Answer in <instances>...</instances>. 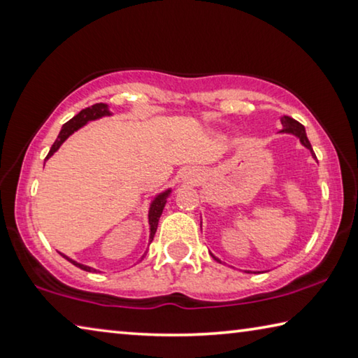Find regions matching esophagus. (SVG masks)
Returning a JSON list of instances; mask_svg holds the SVG:
<instances>
[{
  "label": "esophagus",
  "instance_id": "34e87169",
  "mask_svg": "<svg viewBox=\"0 0 358 358\" xmlns=\"http://www.w3.org/2000/svg\"><path fill=\"white\" fill-rule=\"evenodd\" d=\"M197 180H199V177H197L194 170H188V172H185L183 177H181V181H183L185 185H196Z\"/></svg>",
  "mask_w": 358,
  "mask_h": 358
}]
</instances>
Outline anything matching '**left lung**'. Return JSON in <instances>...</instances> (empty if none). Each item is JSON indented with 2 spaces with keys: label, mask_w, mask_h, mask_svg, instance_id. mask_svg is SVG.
Segmentation results:
<instances>
[{
  "label": "left lung",
  "mask_w": 358,
  "mask_h": 358,
  "mask_svg": "<svg viewBox=\"0 0 358 358\" xmlns=\"http://www.w3.org/2000/svg\"><path fill=\"white\" fill-rule=\"evenodd\" d=\"M280 122H282V130H280V132H282V134L294 135V137H296V138L299 140V143H301V145L304 146V148H308V150L310 151L312 157L317 159V157H315V152H314V150H312V146H310V143H309L308 135H306V129H304L303 124H299L298 121H294V119L290 117V116H282V117H280ZM210 257H212L215 261H218V263H221V259H218L217 257H215V255L210 253ZM245 272H252V271H245Z\"/></svg>",
  "instance_id": "8db88e82"
}]
</instances>
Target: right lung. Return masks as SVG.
<instances>
[{
  "mask_svg": "<svg viewBox=\"0 0 358 358\" xmlns=\"http://www.w3.org/2000/svg\"><path fill=\"white\" fill-rule=\"evenodd\" d=\"M105 116H111L110 106H108L106 103H95V105H92V106H89V108H84V110L79 111L75 117H71L70 121L65 122L64 126H62V129H60V134H59V137H57V140L54 141L52 148H50L49 155L46 156V159H44V161H48V159H49L50 156H52L54 152H55L57 150H59L62 145H64V141H65L68 137H70V135L75 134L76 130H79V129H81L83 126H86V124H87L89 121H95V119H100V117H105ZM170 192H172V188H169V189H166V191L159 192V194H157V196L155 197V199L151 201V203H150V210H148V223H150V243L152 242V237H155V234H156V229H157L159 218H161V215H162V210H164V207H166V203H167V199H169ZM59 253H60V252H59ZM60 255H62V257H64L65 259L70 261L71 264H75L76 268H79V269H83V271H87V272H97V269L90 268V266H86V264H81V263H78V261L71 259V258H68L66 255H64V253H60ZM145 255H146V252H145ZM145 255H143V257L140 258V261L145 258Z\"/></svg>",
  "mask_w": 358,
  "mask_h": 358,
  "instance_id": "1",
  "label": "right lung"
}]
</instances>
